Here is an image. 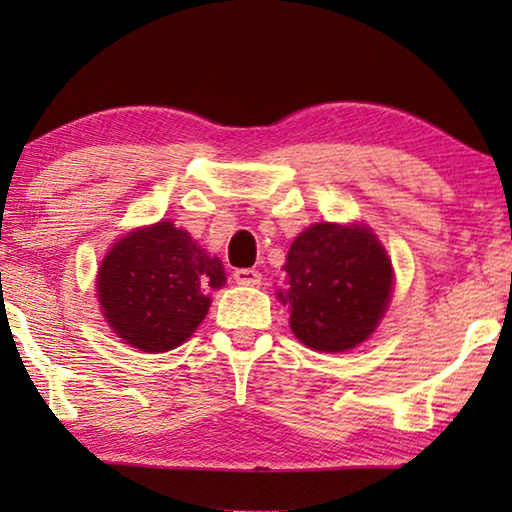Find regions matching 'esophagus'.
<instances>
[{
	"label": "esophagus",
	"mask_w": 512,
	"mask_h": 512,
	"mask_svg": "<svg viewBox=\"0 0 512 512\" xmlns=\"http://www.w3.org/2000/svg\"><path fill=\"white\" fill-rule=\"evenodd\" d=\"M235 282L241 287H255V284L262 282V273L255 271V268H237L235 271Z\"/></svg>",
	"instance_id": "esophagus-1"
}]
</instances>
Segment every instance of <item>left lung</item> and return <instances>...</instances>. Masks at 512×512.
I'll list each match as a JSON object with an SVG mask.
<instances>
[{"label":"left lung","instance_id":"8db88e82","mask_svg":"<svg viewBox=\"0 0 512 512\" xmlns=\"http://www.w3.org/2000/svg\"><path fill=\"white\" fill-rule=\"evenodd\" d=\"M289 325L318 352L357 348L375 332L393 291V266L366 225L314 223L293 239L287 264Z\"/></svg>","mask_w":512,"mask_h":512}]
</instances>
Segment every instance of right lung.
I'll return each mask as SVG.
<instances>
[{
    "mask_svg": "<svg viewBox=\"0 0 512 512\" xmlns=\"http://www.w3.org/2000/svg\"><path fill=\"white\" fill-rule=\"evenodd\" d=\"M225 271L171 221L137 228L103 257L97 275L101 311L119 339L142 352H167L185 343L210 309V289Z\"/></svg>",
    "mask_w": 512,
    "mask_h": 512,
    "instance_id": "right-lung-1",
    "label": "right lung"
}]
</instances>
